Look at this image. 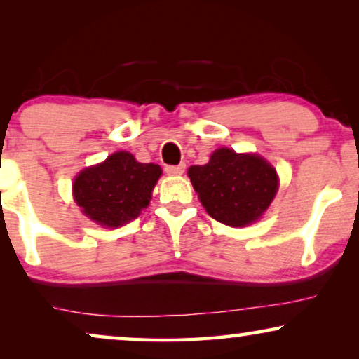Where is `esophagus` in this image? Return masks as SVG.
Here are the masks:
<instances>
[{"label": "esophagus", "mask_w": 359, "mask_h": 359, "mask_svg": "<svg viewBox=\"0 0 359 359\" xmlns=\"http://www.w3.org/2000/svg\"><path fill=\"white\" fill-rule=\"evenodd\" d=\"M184 168H186V165L183 163V165H168L165 168V171L168 175H173V176H180V175H183L184 173Z\"/></svg>", "instance_id": "esophagus-1"}]
</instances>
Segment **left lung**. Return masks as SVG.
I'll use <instances>...</instances> for the list:
<instances>
[{"instance_id":"1","label":"left lung","mask_w":359,"mask_h":359,"mask_svg":"<svg viewBox=\"0 0 359 359\" xmlns=\"http://www.w3.org/2000/svg\"><path fill=\"white\" fill-rule=\"evenodd\" d=\"M193 188L210 217L245 227L262 217L279 188L276 170L257 154L217 149L209 163L188 170Z\"/></svg>"}]
</instances>
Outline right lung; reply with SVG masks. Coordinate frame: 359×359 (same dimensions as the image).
<instances>
[{"label": "right lung", "instance_id": "obj_1", "mask_svg": "<svg viewBox=\"0 0 359 359\" xmlns=\"http://www.w3.org/2000/svg\"><path fill=\"white\" fill-rule=\"evenodd\" d=\"M160 176V165L140 163L129 151H116L80 171L73 181V198L86 217L116 229L139 217L150 204Z\"/></svg>", "mask_w": 359, "mask_h": 359}]
</instances>
